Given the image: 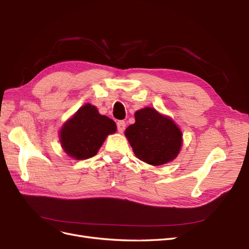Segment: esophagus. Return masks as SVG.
<instances>
[{
    "instance_id": "obj_1",
    "label": "esophagus",
    "mask_w": 249,
    "mask_h": 249,
    "mask_svg": "<svg viewBox=\"0 0 249 249\" xmlns=\"http://www.w3.org/2000/svg\"><path fill=\"white\" fill-rule=\"evenodd\" d=\"M125 127H126V123H125L124 121H118V122H117V128H118V131H119L120 133L124 132Z\"/></svg>"
}]
</instances>
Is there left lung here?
Listing matches in <instances>:
<instances>
[{"label":"left lung","instance_id":"1","mask_svg":"<svg viewBox=\"0 0 249 249\" xmlns=\"http://www.w3.org/2000/svg\"><path fill=\"white\" fill-rule=\"evenodd\" d=\"M134 117L135 123L126 128L125 136L137 158L159 166L178 157L182 133L170 117L149 107L136 110Z\"/></svg>","mask_w":249,"mask_h":249}]
</instances>
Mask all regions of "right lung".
I'll use <instances>...</instances> for the list:
<instances>
[{
	"mask_svg": "<svg viewBox=\"0 0 249 249\" xmlns=\"http://www.w3.org/2000/svg\"><path fill=\"white\" fill-rule=\"evenodd\" d=\"M117 131L116 123L100 115L95 106L81 107L59 130V140L64 153L76 160L93 157L108 134Z\"/></svg>",
	"mask_w": 249,
	"mask_h": 249,
	"instance_id": "1",
	"label": "right lung"
}]
</instances>
